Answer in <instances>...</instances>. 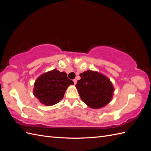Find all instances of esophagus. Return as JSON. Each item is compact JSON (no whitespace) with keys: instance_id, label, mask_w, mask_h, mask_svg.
I'll return each mask as SVG.
<instances>
[{"instance_id":"1","label":"esophagus","mask_w":151,"mask_h":151,"mask_svg":"<svg viewBox=\"0 0 151 151\" xmlns=\"http://www.w3.org/2000/svg\"><path fill=\"white\" fill-rule=\"evenodd\" d=\"M73 81H74V84H76V83H77V80L75 79L73 80Z\"/></svg>"}]
</instances>
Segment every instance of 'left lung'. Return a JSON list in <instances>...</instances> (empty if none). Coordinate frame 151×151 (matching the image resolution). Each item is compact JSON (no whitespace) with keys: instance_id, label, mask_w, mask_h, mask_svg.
<instances>
[{"instance_id":"1","label":"left lung","mask_w":151,"mask_h":151,"mask_svg":"<svg viewBox=\"0 0 151 151\" xmlns=\"http://www.w3.org/2000/svg\"><path fill=\"white\" fill-rule=\"evenodd\" d=\"M80 76L76 86L81 99L88 106L97 109L109 103L114 88L108 77L92 70L85 71Z\"/></svg>"}]
</instances>
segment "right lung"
Returning <instances> with one entry per match:
<instances>
[{
  "label": "right lung",
  "instance_id": "obj_1",
  "mask_svg": "<svg viewBox=\"0 0 151 151\" xmlns=\"http://www.w3.org/2000/svg\"><path fill=\"white\" fill-rule=\"evenodd\" d=\"M74 82L67 77L64 72L54 69L41 75L35 81L33 93L39 101L52 106L61 100L68 86Z\"/></svg>",
  "mask_w": 151,
  "mask_h": 151
}]
</instances>
